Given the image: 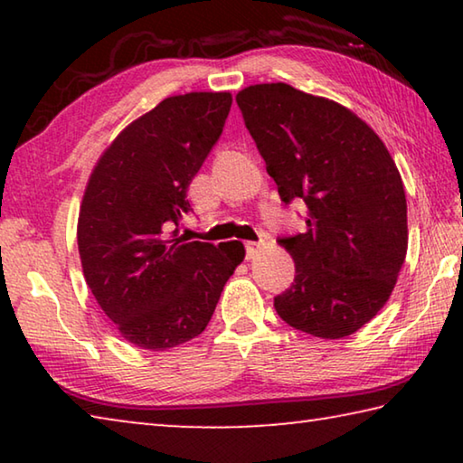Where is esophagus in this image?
I'll list each match as a JSON object with an SVG mask.
<instances>
[{"label": "esophagus", "instance_id": "1", "mask_svg": "<svg viewBox=\"0 0 463 463\" xmlns=\"http://www.w3.org/2000/svg\"><path fill=\"white\" fill-rule=\"evenodd\" d=\"M263 242L261 241H247L245 242V253H247V260H255L257 253H260Z\"/></svg>", "mask_w": 463, "mask_h": 463}]
</instances>
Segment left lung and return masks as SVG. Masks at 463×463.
<instances>
[{
	"instance_id": "left-lung-1",
	"label": "left lung",
	"mask_w": 463,
	"mask_h": 463,
	"mask_svg": "<svg viewBox=\"0 0 463 463\" xmlns=\"http://www.w3.org/2000/svg\"><path fill=\"white\" fill-rule=\"evenodd\" d=\"M237 104L281 202L308 208L307 232L278 239L296 278L276 312L320 339L359 331L388 302L409 245L388 148L351 109L288 83L250 85Z\"/></svg>"
}]
</instances>
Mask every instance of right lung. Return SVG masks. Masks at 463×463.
Instances as JSON below:
<instances>
[{
  "label": "right lung",
  "mask_w": 463,
  "mask_h": 463,
  "mask_svg": "<svg viewBox=\"0 0 463 463\" xmlns=\"http://www.w3.org/2000/svg\"><path fill=\"white\" fill-rule=\"evenodd\" d=\"M231 93L163 99L101 155L83 195V276L128 343L163 351L198 336L245 257L239 241L169 239L192 213L187 187L222 135Z\"/></svg>",
  "instance_id": "obj_1"
}]
</instances>
